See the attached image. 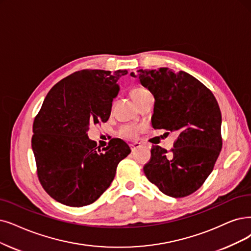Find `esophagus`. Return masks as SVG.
<instances>
[{"instance_id": "esophagus-1", "label": "esophagus", "mask_w": 251, "mask_h": 251, "mask_svg": "<svg viewBox=\"0 0 251 251\" xmlns=\"http://www.w3.org/2000/svg\"><path fill=\"white\" fill-rule=\"evenodd\" d=\"M129 146H131L132 151H136L137 149H139V148H141V147H142V144L140 143V142H137V141H135V142H133V143L129 144Z\"/></svg>"}]
</instances>
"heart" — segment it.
Instances as JSON below:
<instances>
[{
    "mask_svg": "<svg viewBox=\"0 0 251 251\" xmlns=\"http://www.w3.org/2000/svg\"><path fill=\"white\" fill-rule=\"evenodd\" d=\"M148 91L146 88L144 87H136L134 88L132 93H131V96H132V99L134 100V102L136 101V100L138 98L141 97L142 95L146 94ZM138 133V128L135 127V126H126L123 128V134L126 137H134L136 134Z\"/></svg>",
    "mask_w": 251,
    "mask_h": 251,
    "instance_id": "b5f03b06",
    "label": "heart"
}]
</instances>
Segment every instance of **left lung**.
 Masks as SVG:
<instances>
[{
    "mask_svg": "<svg viewBox=\"0 0 251 251\" xmlns=\"http://www.w3.org/2000/svg\"><path fill=\"white\" fill-rule=\"evenodd\" d=\"M131 76H138L154 97L153 128L179 134L170 154L160 146L152 147L143 168L147 179L170 197L195 193L212 172L223 146L222 112L215 97L184 71L141 69Z\"/></svg>",
    "mask_w": 251,
    "mask_h": 251,
    "instance_id": "obj_1",
    "label": "left lung"
}]
</instances>
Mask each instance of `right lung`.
I'll return each mask as SVG.
<instances>
[{
  "mask_svg": "<svg viewBox=\"0 0 251 251\" xmlns=\"http://www.w3.org/2000/svg\"><path fill=\"white\" fill-rule=\"evenodd\" d=\"M126 70H82L47 94L33 125L32 148L40 182L55 201L71 207L94 203L110 186L117 165L131 153L122 139L103 149L87 136L106 123Z\"/></svg>",
  "mask_w": 251,
  "mask_h": 251,
  "instance_id": "right-lung-1",
  "label": "right lung"
}]
</instances>
